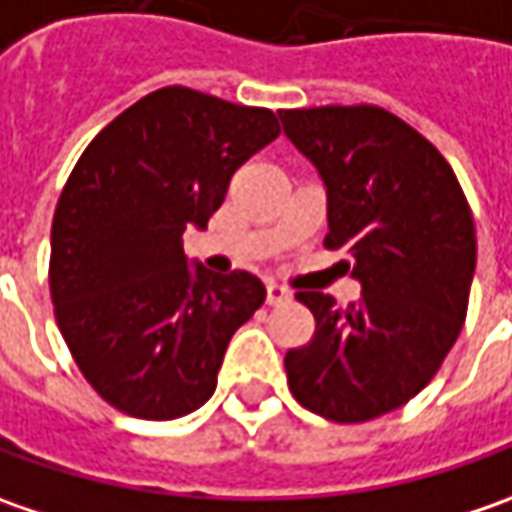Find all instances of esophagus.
Returning <instances> with one entry per match:
<instances>
[{
	"label": "esophagus",
	"instance_id": "esophagus-1",
	"mask_svg": "<svg viewBox=\"0 0 512 512\" xmlns=\"http://www.w3.org/2000/svg\"><path fill=\"white\" fill-rule=\"evenodd\" d=\"M292 298V292L286 289V286H280V283H269L266 286V300L275 306V303H283V300H289Z\"/></svg>",
	"mask_w": 512,
	"mask_h": 512
}]
</instances>
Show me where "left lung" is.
<instances>
[{
  "mask_svg": "<svg viewBox=\"0 0 512 512\" xmlns=\"http://www.w3.org/2000/svg\"><path fill=\"white\" fill-rule=\"evenodd\" d=\"M283 134L318 168L329 249L361 298L338 306L298 292L315 335L286 352L306 410L358 424L430 384L456 344L476 272V226L450 163L415 128L375 105L280 111Z\"/></svg>",
  "mask_w": 512,
  "mask_h": 512,
  "instance_id": "8db88e82",
  "label": "left lung"
}]
</instances>
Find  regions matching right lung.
I'll return each mask as SVG.
<instances>
[{"label": "right lung", "mask_w": 512, "mask_h": 512, "mask_svg": "<svg viewBox=\"0 0 512 512\" xmlns=\"http://www.w3.org/2000/svg\"><path fill=\"white\" fill-rule=\"evenodd\" d=\"M278 134L269 108L168 85L82 151L51 226V300L77 367L111 407L171 421L212 398L266 286L189 263L183 232L206 229L234 171Z\"/></svg>", "instance_id": "obj_1"}]
</instances>
